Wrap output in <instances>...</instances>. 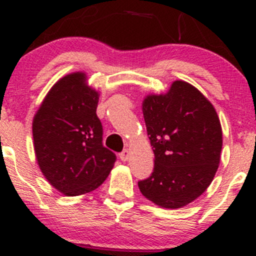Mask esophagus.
I'll return each mask as SVG.
<instances>
[{
	"instance_id": "esophagus-1",
	"label": "esophagus",
	"mask_w": 256,
	"mask_h": 256,
	"mask_svg": "<svg viewBox=\"0 0 256 256\" xmlns=\"http://www.w3.org/2000/svg\"><path fill=\"white\" fill-rule=\"evenodd\" d=\"M130 158H131V152L128 149H125V150L120 154V158H122V161H124V162L125 161L130 160Z\"/></svg>"
}]
</instances>
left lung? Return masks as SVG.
Segmentation results:
<instances>
[{
  "instance_id": "obj_1",
  "label": "left lung",
  "mask_w": 256,
  "mask_h": 256,
  "mask_svg": "<svg viewBox=\"0 0 256 256\" xmlns=\"http://www.w3.org/2000/svg\"><path fill=\"white\" fill-rule=\"evenodd\" d=\"M143 116L154 152V171L138 182L161 208L177 210L204 194L218 171L222 146L216 108L192 84L174 80L166 94L146 95Z\"/></svg>"
}]
</instances>
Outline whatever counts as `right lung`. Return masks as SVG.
Returning a JSON list of instances; mask_svg holds the SVG:
<instances>
[{
  "mask_svg": "<svg viewBox=\"0 0 256 256\" xmlns=\"http://www.w3.org/2000/svg\"><path fill=\"white\" fill-rule=\"evenodd\" d=\"M98 98L86 74L73 72L52 85L34 116L37 164L49 184L64 196L98 189L116 162V154L102 144Z\"/></svg>",
  "mask_w": 256,
  "mask_h": 256,
  "instance_id": "1",
  "label": "right lung"
}]
</instances>
